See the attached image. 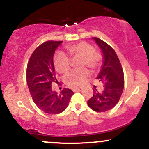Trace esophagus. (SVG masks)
<instances>
[{
    "mask_svg": "<svg viewBox=\"0 0 149 149\" xmlns=\"http://www.w3.org/2000/svg\"><path fill=\"white\" fill-rule=\"evenodd\" d=\"M83 90V88H74L73 89V91H81Z\"/></svg>",
    "mask_w": 149,
    "mask_h": 149,
    "instance_id": "1",
    "label": "esophagus"
}]
</instances>
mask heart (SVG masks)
I'll list each match as a JSON object with an SVG mask.
<instances>
[{
	"label": "heart",
	"instance_id": "b5f03b06",
	"mask_svg": "<svg viewBox=\"0 0 149 149\" xmlns=\"http://www.w3.org/2000/svg\"><path fill=\"white\" fill-rule=\"evenodd\" d=\"M67 52L71 59L80 58V66H87L94 71L100 68L102 63L101 54L94 49L93 46L86 42H80L65 47ZM54 66L59 73H65L70 69V60L65 54L58 52L53 59ZM87 69L73 70L69 72L65 77V83L72 88L79 87L83 84L84 81L88 76Z\"/></svg>",
	"mask_w": 149,
	"mask_h": 149
}]
</instances>
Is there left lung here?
I'll list each match as a JSON object with an SVG mask.
<instances>
[{
  "mask_svg": "<svg viewBox=\"0 0 149 149\" xmlns=\"http://www.w3.org/2000/svg\"><path fill=\"white\" fill-rule=\"evenodd\" d=\"M93 40L102 52L103 64L96 79L102 82L104 89L100 93L94 88L93 97L87 104L96 112H106L112 109L120 99L124 88V73L113 48L97 37H93Z\"/></svg>",
  "mask_w": 149,
  "mask_h": 149,
  "instance_id": "left-lung-1",
  "label": "left lung"
}]
</instances>
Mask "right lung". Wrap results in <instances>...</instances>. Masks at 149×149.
Segmentation results:
<instances>
[{
	"mask_svg": "<svg viewBox=\"0 0 149 149\" xmlns=\"http://www.w3.org/2000/svg\"><path fill=\"white\" fill-rule=\"evenodd\" d=\"M63 41H48L40 45L31 54L26 68V83L35 104L44 112L60 114L67 108L73 94L72 90L64 88L61 94L51 88L55 77L53 56Z\"/></svg>",
	"mask_w": 149,
	"mask_h": 149,
	"instance_id": "1",
	"label": "right lung"
}]
</instances>
